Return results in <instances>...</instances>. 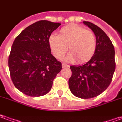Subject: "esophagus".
I'll list each match as a JSON object with an SVG mask.
<instances>
[{"instance_id":"34e87169","label":"esophagus","mask_w":122,"mask_h":122,"mask_svg":"<svg viewBox=\"0 0 122 122\" xmlns=\"http://www.w3.org/2000/svg\"><path fill=\"white\" fill-rule=\"evenodd\" d=\"M62 67H63V68H67V67H69V65L63 63V64H62Z\"/></svg>"}]
</instances>
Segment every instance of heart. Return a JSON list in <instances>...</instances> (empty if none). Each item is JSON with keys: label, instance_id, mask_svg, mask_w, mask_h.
<instances>
[{"label": "heart", "instance_id": "b5f03b06", "mask_svg": "<svg viewBox=\"0 0 122 122\" xmlns=\"http://www.w3.org/2000/svg\"><path fill=\"white\" fill-rule=\"evenodd\" d=\"M48 46L53 56L61 59L69 46L70 53L65 58L67 62L84 63L95 55L97 40L95 33L86 27L71 24L62 27L59 35L51 34L48 38Z\"/></svg>", "mask_w": 122, "mask_h": 122}]
</instances>
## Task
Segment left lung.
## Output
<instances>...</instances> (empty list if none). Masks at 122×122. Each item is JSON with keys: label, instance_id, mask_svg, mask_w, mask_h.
Masks as SVG:
<instances>
[{"label": "left lung", "instance_id": "1", "mask_svg": "<svg viewBox=\"0 0 122 122\" xmlns=\"http://www.w3.org/2000/svg\"><path fill=\"white\" fill-rule=\"evenodd\" d=\"M83 23L95 33L97 46L95 55L87 63L70 66L72 75L69 79V87L78 98L91 99L103 92L111 83L116 69L115 50L103 30L88 21Z\"/></svg>", "mask_w": 122, "mask_h": 122}]
</instances>
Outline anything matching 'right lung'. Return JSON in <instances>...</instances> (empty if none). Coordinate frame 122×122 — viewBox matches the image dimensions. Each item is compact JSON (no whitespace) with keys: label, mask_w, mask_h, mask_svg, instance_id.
Here are the masks:
<instances>
[{"label":"right lung","mask_w":122,"mask_h":122,"mask_svg":"<svg viewBox=\"0 0 122 122\" xmlns=\"http://www.w3.org/2000/svg\"><path fill=\"white\" fill-rule=\"evenodd\" d=\"M60 25L45 20L37 21L23 30L14 40L9 68L13 84L23 94L40 97L51 89L62 65L51 54L48 38Z\"/></svg>","instance_id":"right-lung-1"}]
</instances>
